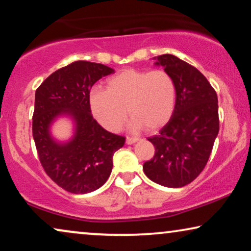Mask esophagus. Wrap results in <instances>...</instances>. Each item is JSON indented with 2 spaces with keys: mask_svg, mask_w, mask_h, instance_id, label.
Masks as SVG:
<instances>
[{
  "mask_svg": "<svg viewBox=\"0 0 251 251\" xmlns=\"http://www.w3.org/2000/svg\"><path fill=\"white\" fill-rule=\"evenodd\" d=\"M138 140H139V138H136V137H126V143L128 144V145H132V144L138 142Z\"/></svg>",
  "mask_w": 251,
  "mask_h": 251,
  "instance_id": "34e87169",
  "label": "esophagus"
}]
</instances>
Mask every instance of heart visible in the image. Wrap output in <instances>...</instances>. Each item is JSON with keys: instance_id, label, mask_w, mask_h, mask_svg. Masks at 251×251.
<instances>
[{"instance_id": "obj_1", "label": "heart", "mask_w": 251, "mask_h": 251, "mask_svg": "<svg viewBox=\"0 0 251 251\" xmlns=\"http://www.w3.org/2000/svg\"><path fill=\"white\" fill-rule=\"evenodd\" d=\"M176 105V85L166 71L125 70L106 81V89L89 96L90 111L99 125L111 132L121 128L128 114L130 129L156 130L166 125Z\"/></svg>"}]
</instances>
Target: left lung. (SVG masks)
Returning a JSON list of instances; mask_svg holds the SVG:
<instances>
[{
	"mask_svg": "<svg viewBox=\"0 0 251 251\" xmlns=\"http://www.w3.org/2000/svg\"><path fill=\"white\" fill-rule=\"evenodd\" d=\"M153 60L173 77L176 105L169 122L149 138L155 154L143 169L154 183L183 187L200 175L210 156L219 131L217 94L200 71L174 54Z\"/></svg>",
	"mask_w": 251,
	"mask_h": 251,
	"instance_id": "1",
	"label": "left lung"
}]
</instances>
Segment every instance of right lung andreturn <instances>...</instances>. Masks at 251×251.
I'll list each match as a JSON object with an SVG mask.
<instances>
[{
    "label": "right lung",
    "instance_id": "1",
    "mask_svg": "<svg viewBox=\"0 0 251 251\" xmlns=\"http://www.w3.org/2000/svg\"><path fill=\"white\" fill-rule=\"evenodd\" d=\"M114 73L102 64L78 60L48 76L36 89L33 138L40 162L48 176L65 191L85 194L108 179L113 155L126 138L105 130L89 106L90 89L99 78ZM60 117L74 122V135L60 142L50 126Z\"/></svg>",
    "mask_w": 251,
    "mask_h": 251
}]
</instances>
